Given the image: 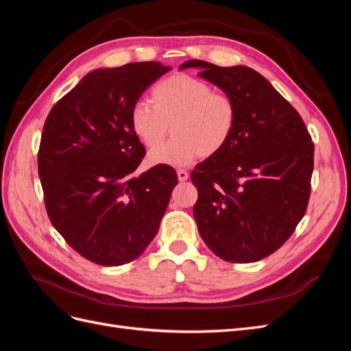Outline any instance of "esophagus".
Wrapping results in <instances>:
<instances>
[{"instance_id":"esophagus-1","label":"esophagus","mask_w":351,"mask_h":351,"mask_svg":"<svg viewBox=\"0 0 351 351\" xmlns=\"http://www.w3.org/2000/svg\"><path fill=\"white\" fill-rule=\"evenodd\" d=\"M177 177H178V180L180 182H186V180L189 178V173L186 171V169H177Z\"/></svg>"}]
</instances>
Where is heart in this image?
<instances>
[{
    "instance_id": "b5f03b06",
    "label": "heart",
    "mask_w": 351,
    "mask_h": 351,
    "mask_svg": "<svg viewBox=\"0 0 351 351\" xmlns=\"http://www.w3.org/2000/svg\"><path fill=\"white\" fill-rule=\"evenodd\" d=\"M130 123L147 149L160 144L172 125L173 139L151 152V164L186 165L199 155L218 154L234 133L237 104L224 92L212 90L204 80L174 74L151 89V104L133 105Z\"/></svg>"
}]
</instances>
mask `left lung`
<instances>
[{"label":"left lung","mask_w":351,"mask_h":351,"mask_svg":"<svg viewBox=\"0 0 351 351\" xmlns=\"http://www.w3.org/2000/svg\"><path fill=\"white\" fill-rule=\"evenodd\" d=\"M200 77L237 104L228 143L190 174L200 237L232 263L258 262L290 239L311 196L315 146L300 114L262 74L246 66L189 60Z\"/></svg>","instance_id":"left-lung-1"}]
</instances>
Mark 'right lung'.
<instances>
[{
    "label": "right lung",
    "instance_id": "add662e5",
    "mask_svg": "<svg viewBox=\"0 0 351 351\" xmlns=\"http://www.w3.org/2000/svg\"><path fill=\"white\" fill-rule=\"evenodd\" d=\"M169 66L156 61L99 69L49 111L38 173L51 224L80 256L104 267L137 259L156 236L177 173L159 164L132 176L146 151L130 112Z\"/></svg>",
    "mask_w": 351,
    "mask_h": 351
}]
</instances>
